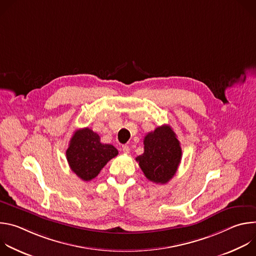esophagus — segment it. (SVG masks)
<instances>
[{
	"instance_id": "34e87169",
	"label": "esophagus",
	"mask_w": 256,
	"mask_h": 256,
	"mask_svg": "<svg viewBox=\"0 0 256 256\" xmlns=\"http://www.w3.org/2000/svg\"><path fill=\"white\" fill-rule=\"evenodd\" d=\"M122 152H124V154H128V153H130V147H128V146H126V144L122 146Z\"/></svg>"
}]
</instances>
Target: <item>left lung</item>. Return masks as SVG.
<instances>
[{
  "label": "left lung",
  "instance_id": "8db88e82",
  "mask_svg": "<svg viewBox=\"0 0 256 256\" xmlns=\"http://www.w3.org/2000/svg\"><path fill=\"white\" fill-rule=\"evenodd\" d=\"M181 147L169 126H158L144 138V153L136 158L144 176L165 184L175 175L181 161Z\"/></svg>",
  "mask_w": 256,
  "mask_h": 256
}]
</instances>
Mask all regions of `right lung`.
<instances>
[{"mask_svg":"<svg viewBox=\"0 0 256 256\" xmlns=\"http://www.w3.org/2000/svg\"><path fill=\"white\" fill-rule=\"evenodd\" d=\"M118 154L112 144H102L100 136L89 128L75 132L66 152L70 168L84 181L95 178Z\"/></svg>","mask_w":256,"mask_h":256,"instance_id":"obj_1","label":"right lung"}]
</instances>
